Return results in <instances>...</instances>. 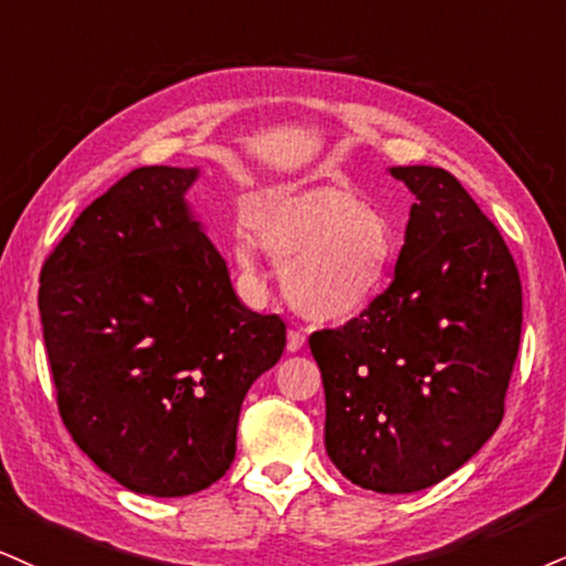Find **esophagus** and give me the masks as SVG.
<instances>
[{"instance_id": "34e87169", "label": "esophagus", "mask_w": 566, "mask_h": 566, "mask_svg": "<svg viewBox=\"0 0 566 566\" xmlns=\"http://www.w3.org/2000/svg\"><path fill=\"white\" fill-rule=\"evenodd\" d=\"M302 346H304V333L296 331V327H291V331H289V344H285V348H289V352L294 354V352H302Z\"/></svg>"}]
</instances>
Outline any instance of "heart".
Instances as JSON below:
<instances>
[{"label": "heart", "mask_w": 566, "mask_h": 566, "mask_svg": "<svg viewBox=\"0 0 566 566\" xmlns=\"http://www.w3.org/2000/svg\"><path fill=\"white\" fill-rule=\"evenodd\" d=\"M233 239L241 270L254 272L260 247L285 268V294L306 317L346 323L369 310L394 270V230L357 197L336 188L264 193L243 212Z\"/></svg>", "instance_id": "1"}]
</instances>
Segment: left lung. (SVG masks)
<instances>
[{
	"label": "left lung",
	"instance_id": "8db88e82",
	"mask_svg": "<svg viewBox=\"0 0 566 566\" xmlns=\"http://www.w3.org/2000/svg\"><path fill=\"white\" fill-rule=\"evenodd\" d=\"M409 188L394 281L369 310L310 336L325 449L340 475L415 493L496 432L522 336V283L499 228L443 167H390Z\"/></svg>",
	"mask_w": 566,
	"mask_h": 566
}]
</instances>
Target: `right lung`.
<instances>
[{
	"label": "right lung",
	"instance_id": "1",
	"mask_svg": "<svg viewBox=\"0 0 566 566\" xmlns=\"http://www.w3.org/2000/svg\"><path fill=\"white\" fill-rule=\"evenodd\" d=\"M197 167H138L78 214L41 268L39 312L60 417L134 493L205 491L235 457L251 382L285 325L247 310L191 218Z\"/></svg>",
	"mask_w": 566,
	"mask_h": 566
}]
</instances>
